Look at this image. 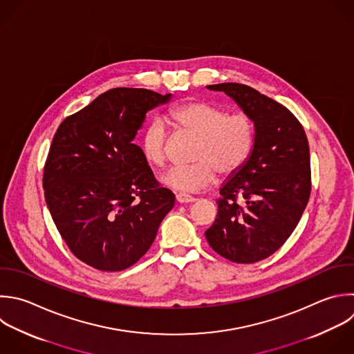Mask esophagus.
Wrapping results in <instances>:
<instances>
[{"mask_svg":"<svg viewBox=\"0 0 354 354\" xmlns=\"http://www.w3.org/2000/svg\"><path fill=\"white\" fill-rule=\"evenodd\" d=\"M176 201L178 203H194L195 202V198L187 195V194H177L176 195Z\"/></svg>","mask_w":354,"mask_h":354,"instance_id":"34e87169","label":"esophagus"}]
</instances>
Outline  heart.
I'll return each mask as SVG.
<instances>
[{
	"label": "heart",
	"instance_id": "obj_1",
	"mask_svg": "<svg viewBox=\"0 0 354 354\" xmlns=\"http://www.w3.org/2000/svg\"><path fill=\"white\" fill-rule=\"evenodd\" d=\"M170 120L184 134L198 138L191 166L167 170L160 183L180 192H199L214 183L217 171L228 177L239 171L254 147V124L245 112L227 113L218 105L206 101H189L171 109ZM167 133L163 122L152 120L141 136V152L145 160L163 167L167 162Z\"/></svg>",
	"mask_w": 354,
	"mask_h": 354
}]
</instances>
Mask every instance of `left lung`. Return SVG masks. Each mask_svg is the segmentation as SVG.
Wrapping results in <instances>:
<instances>
[{
  "label": "left lung",
  "mask_w": 354,
  "mask_h": 354,
  "mask_svg": "<svg viewBox=\"0 0 354 354\" xmlns=\"http://www.w3.org/2000/svg\"><path fill=\"white\" fill-rule=\"evenodd\" d=\"M225 93L254 124L245 166L220 188L217 217L205 232L212 249L234 263H256L296 228L311 191L310 149L299 120L279 102L238 83L206 86Z\"/></svg>",
  "instance_id": "obj_1"
}]
</instances>
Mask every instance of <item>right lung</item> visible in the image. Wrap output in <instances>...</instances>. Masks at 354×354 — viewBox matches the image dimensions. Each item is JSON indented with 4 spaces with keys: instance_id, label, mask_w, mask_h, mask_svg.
<instances>
[{
    "instance_id": "obj_1",
    "label": "right lung",
    "mask_w": 354,
    "mask_h": 354,
    "mask_svg": "<svg viewBox=\"0 0 354 354\" xmlns=\"http://www.w3.org/2000/svg\"><path fill=\"white\" fill-rule=\"evenodd\" d=\"M171 100L145 88H113L58 127L44 167L53 220L73 254L120 271L151 248L174 194L158 184L134 144L147 112Z\"/></svg>"
}]
</instances>
